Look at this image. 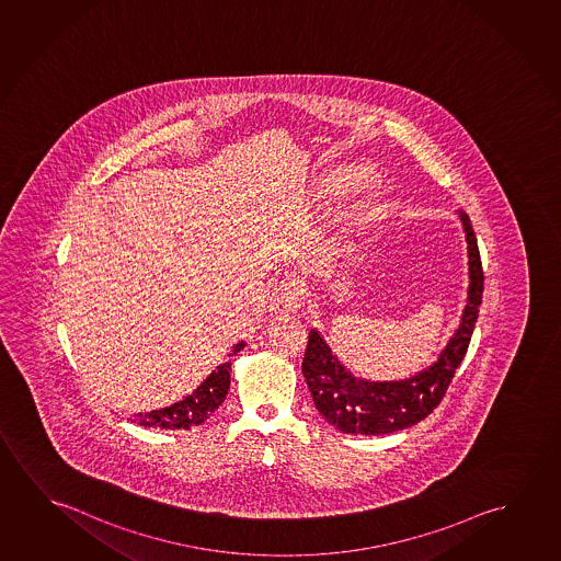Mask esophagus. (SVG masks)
<instances>
[{
	"label": "esophagus",
	"mask_w": 561,
	"mask_h": 561,
	"mask_svg": "<svg viewBox=\"0 0 561 561\" xmlns=\"http://www.w3.org/2000/svg\"><path fill=\"white\" fill-rule=\"evenodd\" d=\"M302 304V293L293 285H283L276 288V293L271 298V311L275 316H286L290 311H296Z\"/></svg>",
	"instance_id": "34e87169"
}]
</instances>
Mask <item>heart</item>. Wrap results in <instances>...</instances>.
<instances>
[{"instance_id":"1","label":"heart","mask_w":561,"mask_h":561,"mask_svg":"<svg viewBox=\"0 0 561 561\" xmlns=\"http://www.w3.org/2000/svg\"><path fill=\"white\" fill-rule=\"evenodd\" d=\"M374 171L366 165H356L351 170L341 173L337 178H331L325 185H323V196L335 201L341 195H347L351 191L365 185L368 179L373 178ZM390 213V198L382 191H373L368 195L363 196L351 210H348V220L353 226L365 228L370 224H376L382 220L386 214Z\"/></svg>"}]
</instances>
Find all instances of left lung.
<instances>
[{
  "instance_id": "1",
  "label": "left lung",
  "mask_w": 561,
  "mask_h": 561,
  "mask_svg": "<svg viewBox=\"0 0 561 561\" xmlns=\"http://www.w3.org/2000/svg\"><path fill=\"white\" fill-rule=\"evenodd\" d=\"M466 241L470 286L462 323L448 341L436 363L421 373L396 382H368L356 378L331 353L330 345L316 330L308 335L304 353L302 374L310 388L316 410L330 425L347 435H388L411 427L433 413L445 398L456 368L462 363L470 345L471 333L480 313L483 294L478 240L468 214L460 213Z\"/></svg>"
}]
</instances>
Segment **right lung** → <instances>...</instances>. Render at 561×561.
Listing matches in <instances>:
<instances>
[{"instance_id": "1", "label": "right lung", "mask_w": 561, "mask_h": 561, "mask_svg": "<svg viewBox=\"0 0 561 561\" xmlns=\"http://www.w3.org/2000/svg\"><path fill=\"white\" fill-rule=\"evenodd\" d=\"M243 347L245 343L241 341L238 345H233V351L228 356L238 355ZM230 370L231 360L216 366V370H213V374L191 396L173 403L170 408H161L150 413H136L133 417L134 423L142 427L173 428V431L203 425L226 400V393L230 390Z\"/></svg>"}]
</instances>
